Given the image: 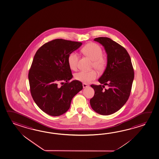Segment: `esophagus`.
<instances>
[{"mask_svg":"<svg viewBox=\"0 0 159 159\" xmlns=\"http://www.w3.org/2000/svg\"><path fill=\"white\" fill-rule=\"evenodd\" d=\"M83 88H87L89 87V85H88L87 84H85V83H83Z\"/></svg>","mask_w":159,"mask_h":159,"instance_id":"obj_1","label":"esophagus"}]
</instances>
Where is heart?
<instances>
[{
	"mask_svg": "<svg viewBox=\"0 0 159 159\" xmlns=\"http://www.w3.org/2000/svg\"><path fill=\"white\" fill-rule=\"evenodd\" d=\"M83 52L93 60V66L98 71L104 69L105 60L102 57V50L100 46L95 43H89L83 48ZM68 64L70 68L75 71L78 68V55L76 52H71L68 55ZM97 72L94 70L89 71H81L75 75V79L84 83H89L97 77Z\"/></svg>",
	"mask_w": 159,
	"mask_h": 159,
	"instance_id": "1",
	"label": "heart"
}]
</instances>
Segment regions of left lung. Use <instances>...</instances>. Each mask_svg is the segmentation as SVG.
Masks as SVG:
<instances>
[{"label":"left lung","mask_w":159,"mask_h":159,"mask_svg":"<svg viewBox=\"0 0 159 159\" xmlns=\"http://www.w3.org/2000/svg\"><path fill=\"white\" fill-rule=\"evenodd\" d=\"M94 41L104 47L107 54V66L98 79L102 85L92 84L94 95L90 100L93 110L101 115L114 113L126 102L130 96L134 72L130 55L123 46L107 37ZM107 85V90L104 89Z\"/></svg>","instance_id":"8db88e82"}]
</instances>
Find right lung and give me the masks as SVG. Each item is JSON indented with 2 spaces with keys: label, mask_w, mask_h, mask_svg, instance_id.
<instances>
[{
  "label": "right lung",
  "mask_w": 159,
  "mask_h": 159,
  "mask_svg": "<svg viewBox=\"0 0 159 159\" xmlns=\"http://www.w3.org/2000/svg\"><path fill=\"white\" fill-rule=\"evenodd\" d=\"M81 42L55 39L39 48L28 74L31 95L37 105L48 114L59 116L70 107L72 98L82 90L80 81L70 82L73 76L68 66L69 54ZM65 83L62 86L58 83Z\"/></svg>",
  "instance_id": "add662e5"
}]
</instances>
